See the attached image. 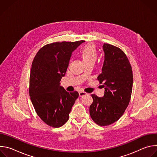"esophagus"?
<instances>
[{"mask_svg": "<svg viewBox=\"0 0 157 157\" xmlns=\"http://www.w3.org/2000/svg\"><path fill=\"white\" fill-rule=\"evenodd\" d=\"M79 95L80 97H82L84 96H86L87 95V93H85V92H83V91H80L79 93Z\"/></svg>", "mask_w": 157, "mask_h": 157, "instance_id": "obj_1", "label": "esophagus"}]
</instances>
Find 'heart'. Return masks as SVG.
Returning a JSON list of instances; mask_svg holds the SVG:
<instances>
[{"instance_id": "heart-1", "label": "heart", "mask_w": 157, "mask_h": 157, "mask_svg": "<svg viewBox=\"0 0 157 157\" xmlns=\"http://www.w3.org/2000/svg\"><path fill=\"white\" fill-rule=\"evenodd\" d=\"M81 56L85 64L95 62L97 59V51L95 46L92 44H87L81 50Z\"/></svg>"}]
</instances>
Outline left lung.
<instances>
[{"mask_svg":"<svg viewBox=\"0 0 157 157\" xmlns=\"http://www.w3.org/2000/svg\"><path fill=\"white\" fill-rule=\"evenodd\" d=\"M104 61L98 79L104 87L102 98L92 94L93 102L89 107L92 119L101 126L118 121L127 107L132 91L133 74L130 62L118 47L104 43Z\"/></svg>","mask_w":157,"mask_h":157,"instance_id":"left-lung-1","label":"left lung"}]
</instances>
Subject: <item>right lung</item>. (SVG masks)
Returning a JSON list of instances; mask_svg holds the SVG:
<instances>
[{
  "mask_svg": "<svg viewBox=\"0 0 157 157\" xmlns=\"http://www.w3.org/2000/svg\"><path fill=\"white\" fill-rule=\"evenodd\" d=\"M83 40L55 42L43 47L35 56L30 75L29 94L36 114L47 125L59 127L69 119L77 91L69 93L60 86L72 53Z\"/></svg>",
  "mask_w": 157,
  "mask_h": 157,
  "instance_id": "obj_1",
  "label": "right lung"
}]
</instances>
